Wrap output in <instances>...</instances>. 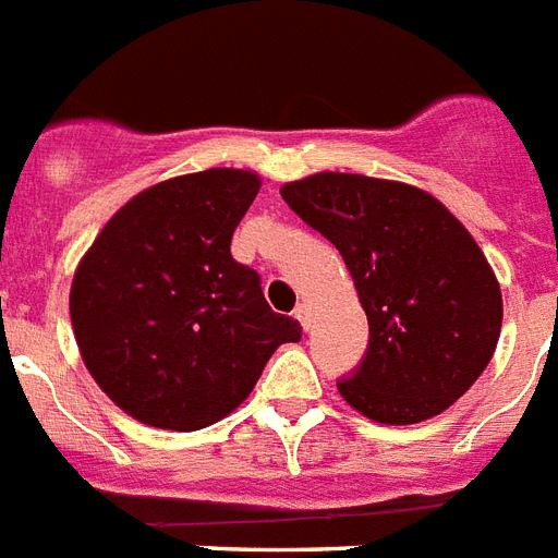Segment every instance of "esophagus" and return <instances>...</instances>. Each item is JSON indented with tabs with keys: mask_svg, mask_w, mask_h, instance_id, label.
I'll use <instances>...</instances> for the list:
<instances>
[{
	"mask_svg": "<svg viewBox=\"0 0 558 558\" xmlns=\"http://www.w3.org/2000/svg\"><path fill=\"white\" fill-rule=\"evenodd\" d=\"M293 316H296V319L302 322V328L311 330V305H307V302H302V305H296V311H293Z\"/></svg>",
	"mask_w": 558,
	"mask_h": 558,
	"instance_id": "34e87169",
	"label": "esophagus"
}]
</instances>
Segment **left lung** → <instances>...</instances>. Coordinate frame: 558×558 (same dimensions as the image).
<instances>
[{
	"instance_id": "1",
	"label": "left lung",
	"mask_w": 558,
	"mask_h": 558,
	"mask_svg": "<svg viewBox=\"0 0 558 558\" xmlns=\"http://www.w3.org/2000/svg\"><path fill=\"white\" fill-rule=\"evenodd\" d=\"M288 207L342 253L367 313V351L336 381L381 425L436 416L478 379L501 330V290L448 207L402 182L316 173L282 187Z\"/></svg>"
}]
</instances>
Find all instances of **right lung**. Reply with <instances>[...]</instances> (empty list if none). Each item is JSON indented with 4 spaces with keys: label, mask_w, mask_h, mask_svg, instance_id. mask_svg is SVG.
<instances>
[{
    "label": "right lung",
    "mask_w": 558,
    "mask_h": 558,
    "mask_svg": "<svg viewBox=\"0 0 558 558\" xmlns=\"http://www.w3.org/2000/svg\"><path fill=\"white\" fill-rule=\"evenodd\" d=\"M259 193L247 170H202L142 191L80 262L76 344L96 385L133 418L199 430L245 402L302 328L265 302L230 239Z\"/></svg>",
    "instance_id": "1"
}]
</instances>
